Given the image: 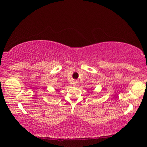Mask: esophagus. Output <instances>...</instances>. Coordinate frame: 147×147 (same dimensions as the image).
<instances>
[{
	"instance_id": "34e87169",
	"label": "esophagus",
	"mask_w": 147,
	"mask_h": 147,
	"mask_svg": "<svg viewBox=\"0 0 147 147\" xmlns=\"http://www.w3.org/2000/svg\"><path fill=\"white\" fill-rule=\"evenodd\" d=\"M76 81H73V85H76Z\"/></svg>"
}]
</instances>
